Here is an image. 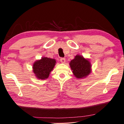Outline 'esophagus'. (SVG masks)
I'll list each match as a JSON object with an SVG mask.
<instances>
[{"label": "esophagus", "mask_w": 124, "mask_h": 124, "mask_svg": "<svg viewBox=\"0 0 124 124\" xmlns=\"http://www.w3.org/2000/svg\"><path fill=\"white\" fill-rule=\"evenodd\" d=\"M60 61L62 63H65V62H66V59H65V58H61Z\"/></svg>", "instance_id": "obj_1"}]
</instances>
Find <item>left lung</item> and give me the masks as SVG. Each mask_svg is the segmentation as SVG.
Instances as JSON below:
<instances>
[{
	"instance_id": "8db88e82",
	"label": "left lung",
	"mask_w": 124,
	"mask_h": 124,
	"mask_svg": "<svg viewBox=\"0 0 124 124\" xmlns=\"http://www.w3.org/2000/svg\"><path fill=\"white\" fill-rule=\"evenodd\" d=\"M70 68L73 74L77 78L86 77L91 73V64L89 61L81 56L77 55L70 62Z\"/></svg>"
}]
</instances>
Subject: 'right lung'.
Here are the masks:
<instances>
[{
	"instance_id": "add662e5",
	"label": "right lung",
	"mask_w": 124,
	"mask_h": 124,
	"mask_svg": "<svg viewBox=\"0 0 124 124\" xmlns=\"http://www.w3.org/2000/svg\"><path fill=\"white\" fill-rule=\"evenodd\" d=\"M55 63V60L45 57H42L40 60L37 61L33 64V72L39 79H47Z\"/></svg>"
}]
</instances>
